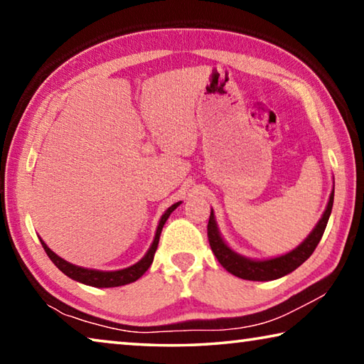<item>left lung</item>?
<instances>
[{
	"instance_id": "obj_1",
	"label": "left lung",
	"mask_w": 364,
	"mask_h": 364,
	"mask_svg": "<svg viewBox=\"0 0 364 364\" xmlns=\"http://www.w3.org/2000/svg\"><path fill=\"white\" fill-rule=\"evenodd\" d=\"M332 204H334V188H332L328 205H326V210L323 212L316 226L313 228L311 232L304 239V242H300L297 247L287 252V254H282L273 258H249L237 254L236 250H232L230 245L226 244L223 236H221L217 220H215L213 208L210 210V218H208L207 226L208 242H210L212 252L215 257H217V260L221 263V267L226 271H230L231 274L237 276V278L247 281L279 279L282 276L292 273L294 269H297L300 264L304 263L306 258H310V255L315 252L316 245L321 241L326 225H328V220L331 217Z\"/></svg>"
}]
</instances>
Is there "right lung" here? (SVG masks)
Returning <instances> with one entry per match:
<instances>
[{
  "instance_id": "1",
  "label": "right lung",
  "mask_w": 364,
  "mask_h": 364,
  "mask_svg": "<svg viewBox=\"0 0 364 364\" xmlns=\"http://www.w3.org/2000/svg\"><path fill=\"white\" fill-rule=\"evenodd\" d=\"M180 204H181V202H176V204L170 205L167 210L164 212L162 217H160L159 225H157V230H156V236H154V241L151 244V247L147 249L146 255L141 258L139 262L132 264V267L123 268V269L101 271V269L78 267V264H73L70 262L64 260V258H60L58 254H54V252L48 247L46 242L43 241L41 237H40V241H41L43 249H45L48 257L51 258V262L56 264V267L60 271H63L65 276H69L70 279L77 281V282H82V284H86V286H93V287H119V286H125V284H130V282H134L136 279H139L141 276L146 273L147 268L151 267L152 262H154V254H156L157 245H159L160 232H162V228L165 225V221L168 220L171 212H173L175 208L180 205Z\"/></svg>"
}]
</instances>
